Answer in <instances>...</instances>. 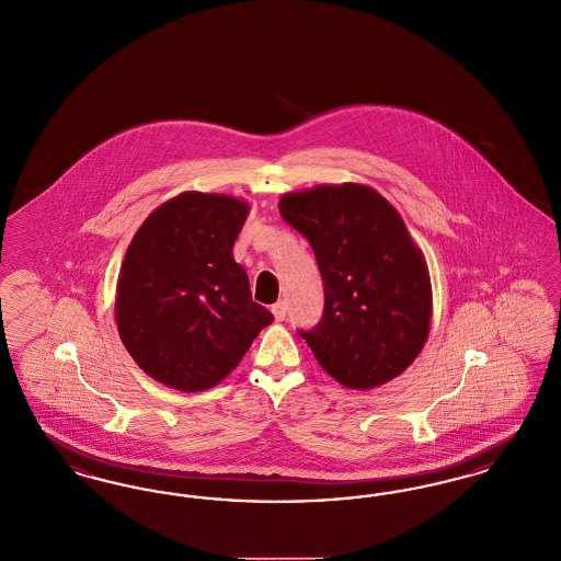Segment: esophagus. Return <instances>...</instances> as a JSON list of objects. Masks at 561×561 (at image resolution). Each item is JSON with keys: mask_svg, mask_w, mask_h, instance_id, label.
Returning <instances> with one entry per match:
<instances>
[{"mask_svg": "<svg viewBox=\"0 0 561 561\" xmlns=\"http://www.w3.org/2000/svg\"><path fill=\"white\" fill-rule=\"evenodd\" d=\"M286 302L284 300H279V302H275L273 307H271V311H273V316H275V321H284L286 320Z\"/></svg>", "mask_w": 561, "mask_h": 561, "instance_id": "1", "label": "esophagus"}]
</instances>
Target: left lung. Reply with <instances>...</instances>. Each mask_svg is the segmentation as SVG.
Instances as JSON below:
<instances>
[{
  "label": "left lung",
  "mask_w": 561,
  "mask_h": 561,
  "mask_svg": "<svg viewBox=\"0 0 561 561\" xmlns=\"http://www.w3.org/2000/svg\"><path fill=\"white\" fill-rule=\"evenodd\" d=\"M279 214L311 243L323 279V316L298 330L321 368L348 389L403 373L427 341L431 284L398 210L347 183L288 193Z\"/></svg>",
  "instance_id": "1"
}]
</instances>
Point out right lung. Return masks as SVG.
<instances>
[{
	"instance_id": "add662e5",
	"label": "right lung",
	"mask_w": 561,
	"mask_h": 561,
	"mask_svg": "<svg viewBox=\"0 0 561 561\" xmlns=\"http://www.w3.org/2000/svg\"><path fill=\"white\" fill-rule=\"evenodd\" d=\"M245 216L236 197L187 191L149 214L126 250L119 336L134 362L172 389L220 382L273 321L233 259Z\"/></svg>"
}]
</instances>
